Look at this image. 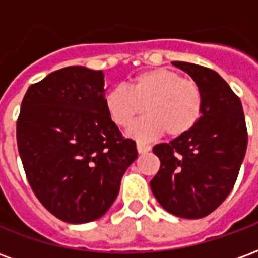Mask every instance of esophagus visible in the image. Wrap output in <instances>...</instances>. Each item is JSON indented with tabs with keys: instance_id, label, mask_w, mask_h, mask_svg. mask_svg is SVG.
I'll return each instance as SVG.
<instances>
[{
	"instance_id": "1",
	"label": "esophagus",
	"mask_w": 258,
	"mask_h": 258,
	"mask_svg": "<svg viewBox=\"0 0 258 258\" xmlns=\"http://www.w3.org/2000/svg\"><path fill=\"white\" fill-rule=\"evenodd\" d=\"M137 149H138L140 153H146V152L151 151V146L146 145V144H141V142H138V144H137Z\"/></svg>"
}]
</instances>
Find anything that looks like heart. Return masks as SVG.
<instances>
[{
  "label": "heart",
  "mask_w": 258,
  "mask_h": 258,
  "mask_svg": "<svg viewBox=\"0 0 258 258\" xmlns=\"http://www.w3.org/2000/svg\"><path fill=\"white\" fill-rule=\"evenodd\" d=\"M109 116L127 128L137 117L148 114L131 127L130 134L146 141L166 133L182 137L198 124L203 113V94L194 79L167 68L146 70L131 80L128 88L114 87L105 98Z\"/></svg>",
  "instance_id": "obj_1"
}]
</instances>
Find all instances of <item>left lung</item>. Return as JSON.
<instances>
[{"label":"left lung","instance_id":"8db88e82","mask_svg":"<svg viewBox=\"0 0 258 258\" xmlns=\"http://www.w3.org/2000/svg\"><path fill=\"white\" fill-rule=\"evenodd\" d=\"M173 64L199 84L203 113L189 133L153 146L160 168L151 189L168 213L202 218L231 194L246 153L247 128L239 96L220 74L188 62Z\"/></svg>","mask_w":258,"mask_h":258}]
</instances>
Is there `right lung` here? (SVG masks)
Instances as JSON below:
<instances>
[{
  "mask_svg": "<svg viewBox=\"0 0 258 258\" xmlns=\"http://www.w3.org/2000/svg\"><path fill=\"white\" fill-rule=\"evenodd\" d=\"M102 70L69 66L31 84L22 101L16 140L26 178L59 220L84 224L117 198L125 170L138 157L105 103Z\"/></svg>",
  "mask_w": 258,
  "mask_h": 258,
  "instance_id": "add662e5",
  "label": "right lung"
}]
</instances>
